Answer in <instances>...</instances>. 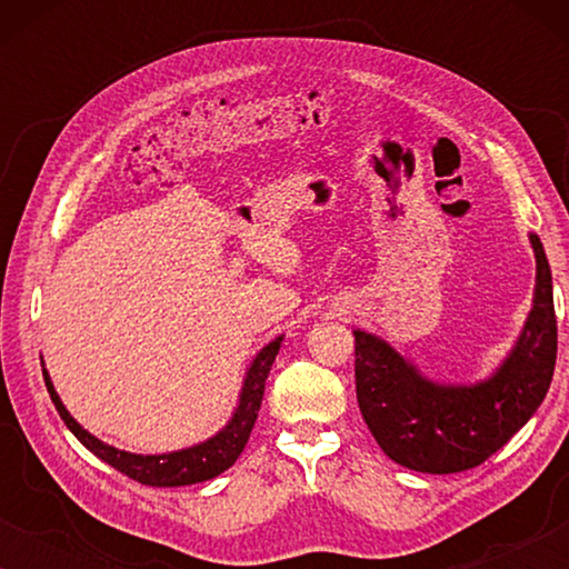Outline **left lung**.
Returning a JSON list of instances; mask_svg holds the SVG:
<instances>
[{
    "label": "left lung",
    "mask_w": 569,
    "mask_h": 569,
    "mask_svg": "<svg viewBox=\"0 0 569 569\" xmlns=\"http://www.w3.org/2000/svg\"><path fill=\"white\" fill-rule=\"evenodd\" d=\"M533 306L516 345L492 376L440 383L386 339L355 329V383L362 419L391 461L422 473H456L485 463L541 407L557 362L551 269L539 236Z\"/></svg>",
    "instance_id": "1"
}]
</instances>
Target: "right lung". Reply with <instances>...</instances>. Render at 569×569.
I'll return each mask as SVG.
<instances>
[{"label":"right lung","instance_id":"add662e5","mask_svg":"<svg viewBox=\"0 0 569 569\" xmlns=\"http://www.w3.org/2000/svg\"><path fill=\"white\" fill-rule=\"evenodd\" d=\"M284 337L271 339L267 347L259 349V355L253 357V362L248 365L243 388H240L236 411L228 419V425L220 432L207 438L204 442H197L191 448L173 450V453H158V456H142V453H129V450H119L108 442L98 440L96 435H90L77 419L69 415L64 403H61L57 388H53L49 372L43 370L46 388L57 407L59 417L64 419V425L72 430L77 440L82 442L90 453H96L100 461L113 466L116 471L127 473L129 479L139 481L147 487H186V485H199V481L220 477L222 471H228L232 463L238 461V456L243 453L248 438L259 417L261 399H263V386H267L269 370L274 365V357L282 347Z\"/></svg>","mask_w":569,"mask_h":569}]
</instances>
